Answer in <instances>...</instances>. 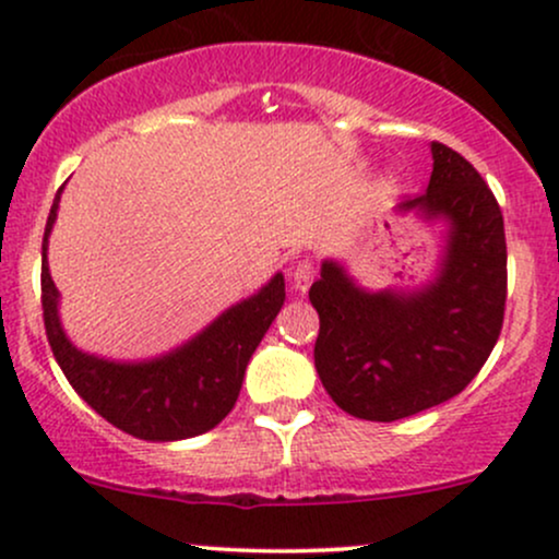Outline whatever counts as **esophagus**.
<instances>
[{"label": "esophagus", "instance_id": "obj_1", "mask_svg": "<svg viewBox=\"0 0 559 559\" xmlns=\"http://www.w3.org/2000/svg\"><path fill=\"white\" fill-rule=\"evenodd\" d=\"M312 278H316V265H312L310 260H301L297 267H294V275H292V284L297 288L299 294H305L307 288H310Z\"/></svg>", "mask_w": 559, "mask_h": 559}]
</instances>
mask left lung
Here are the masks:
<instances>
[{"label": "left lung", "instance_id": "obj_1", "mask_svg": "<svg viewBox=\"0 0 559 559\" xmlns=\"http://www.w3.org/2000/svg\"><path fill=\"white\" fill-rule=\"evenodd\" d=\"M431 157L426 194L394 210L444 228L431 278L368 288L342 260H323L310 288L320 318L318 376L331 400L362 420L391 423L452 400L484 368L502 331V210L463 155L433 141Z\"/></svg>", "mask_w": 559, "mask_h": 559}]
</instances>
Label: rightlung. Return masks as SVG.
Listing matches in <instances>:
<instances>
[{
  "label": "right lung",
  "mask_w": 559,
  "mask_h": 559,
  "mask_svg": "<svg viewBox=\"0 0 559 559\" xmlns=\"http://www.w3.org/2000/svg\"><path fill=\"white\" fill-rule=\"evenodd\" d=\"M62 189L49 210L41 243L44 325L57 365L83 402L136 439L181 441L207 433L234 409L249 357L284 307V273H275L252 297L230 305L189 342L157 357L110 360L83 352L62 329L60 292L47 260Z\"/></svg>",
  "instance_id": "obj_1"
}]
</instances>
